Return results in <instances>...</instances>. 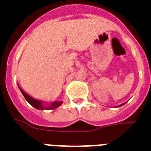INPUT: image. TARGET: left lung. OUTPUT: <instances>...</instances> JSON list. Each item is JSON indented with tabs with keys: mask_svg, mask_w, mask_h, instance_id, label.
Returning <instances> with one entry per match:
<instances>
[{
	"mask_svg": "<svg viewBox=\"0 0 151 151\" xmlns=\"http://www.w3.org/2000/svg\"><path fill=\"white\" fill-rule=\"evenodd\" d=\"M122 105H123V104H121V105H120V106H122Z\"/></svg>",
	"mask_w": 151,
	"mask_h": 151,
	"instance_id": "obj_1",
	"label": "left lung"
}]
</instances>
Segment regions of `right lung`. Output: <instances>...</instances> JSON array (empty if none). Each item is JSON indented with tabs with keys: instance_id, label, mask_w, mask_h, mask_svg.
<instances>
[{
	"instance_id": "right-lung-1",
	"label": "right lung",
	"mask_w": 151,
	"mask_h": 151,
	"mask_svg": "<svg viewBox=\"0 0 151 151\" xmlns=\"http://www.w3.org/2000/svg\"><path fill=\"white\" fill-rule=\"evenodd\" d=\"M20 90H21V92L22 93V95L24 96V97L26 98V100L28 101V103L30 104L33 106V107H35V109H40V110H48V109H55L56 108H58L59 106H60L61 104H63V101H55V102H52L50 105L49 106H44L43 104H42V101H38V100H36V99H34L33 97H31L30 96H29L28 94H26V92L23 91L22 89L20 88Z\"/></svg>"
}]
</instances>
